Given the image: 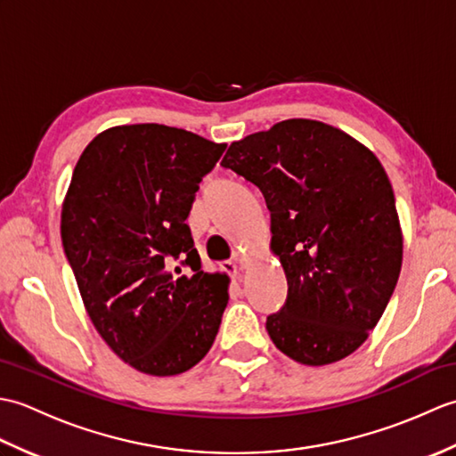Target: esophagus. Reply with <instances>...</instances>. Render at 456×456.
Segmentation results:
<instances>
[{
	"instance_id": "obj_1",
	"label": "esophagus",
	"mask_w": 456,
	"mask_h": 456,
	"mask_svg": "<svg viewBox=\"0 0 456 456\" xmlns=\"http://www.w3.org/2000/svg\"><path fill=\"white\" fill-rule=\"evenodd\" d=\"M221 270H223V273L231 274V276H237V274H239V268H237V265H235V263H231V260H227V263H223V265H221Z\"/></svg>"
}]
</instances>
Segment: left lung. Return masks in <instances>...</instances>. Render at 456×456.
Returning a JSON list of instances; mask_svg holds the SVG:
<instances>
[{"label":"left lung","instance_id":"8db88e82","mask_svg":"<svg viewBox=\"0 0 456 456\" xmlns=\"http://www.w3.org/2000/svg\"><path fill=\"white\" fill-rule=\"evenodd\" d=\"M263 191L270 248L288 297L266 317L286 356L307 366L341 361L380 322L398 284L403 239L380 160L351 134L286 119L233 142L221 160Z\"/></svg>","mask_w":456,"mask_h":456}]
</instances>
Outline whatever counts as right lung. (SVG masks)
Wrapping results in <instances>:
<instances>
[{
    "instance_id": "right-lung-1",
    "label": "right lung",
    "mask_w": 456,
    "mask_h": 456,
    "mask_svg": "<svg viewBox=\"0 0 456 456\" xmlns=\"http://www.w3.org/2000/svg\"><path fill=\"white\" fill-rule=\"evenodd\" d=\"M227 144L159 123L100 133L76 164L61 235L94 327L134 370L174 376L208 354L229 294L186 219Z\"/></svg>"
}]
</instances>
